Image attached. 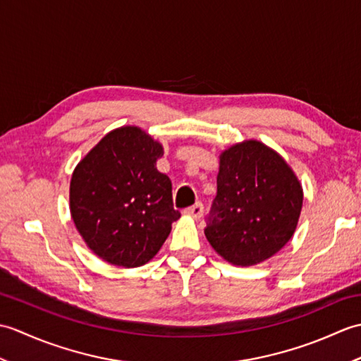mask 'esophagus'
Wrapping results in <instances>:
<instances>
[{
	"instance_id": "obj_1",
	"label": "esophagus",
	"mask_w": 361,
	"mask_h": 361,
	"mask_svg": "<svg viewBox=\"0 0 361 361\" xmlns=\"http://www.w3.org/2000/svg\"><path fill=\"white\" fill-rule=\"evenodd\" d=\"M185 214H188V216L194 217V219H200L202 214H203V204L202 203H195L192 206H189V208L185 209Z\"/></svg>"
}]
</instances>
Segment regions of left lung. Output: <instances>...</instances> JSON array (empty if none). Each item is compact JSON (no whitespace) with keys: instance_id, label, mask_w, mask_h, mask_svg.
<instances>
[{"instance_id":"1","label":"left lung","mask_w":361,"mask_h":361,"mask_svg":"<svg viewBox=\"0 0 361 361\" xmlns=\"http://www.w3.org/2000/svg\"><path fill=\"white\" fill-rule=\"evenodd\" d=\"M301 208L302 188L286 161L262 142L245 141L220 155L204 235L228 262L256 265L291 239Z\"/></svg>"}]
</instances>
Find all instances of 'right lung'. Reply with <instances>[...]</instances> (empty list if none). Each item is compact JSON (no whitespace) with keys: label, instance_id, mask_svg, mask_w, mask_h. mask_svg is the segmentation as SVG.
Instances as JSON below:
<instances>
[{"label":"right lung","instance_id":"right-lung-1","mask_svg":"<svg viewBox=\"0 0 361 361\" xmlns=\"http://www.w3.org/2000/svg\"><path fill=\"white\" fill-rule=\"evenodd\" d=\"M163 145L137 127L105 135L75 167L71 216L90 250L105 262L133 268L159 251L180 219L172 181L157 169Z\"/></svg>","mask_w":361,"mask_h":361}]
</instances>
